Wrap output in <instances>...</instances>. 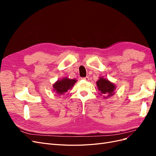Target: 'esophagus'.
<instances>
[{
    "mask_svg": "<svg viewBox=\"0 0 156 156\" xmlns=\"http://www.w3.org/2000/svg\"><path fill=\"white\" fill-rule=\"evenodd\" d=\"M83 79H84V80H85V81H88V80H89V77H88V76H87V77H84V78H83Z\"/></svg>",
    "mask_w": 156,
    "mask_h": 156,
    "instance_id": "34e87169",
    "label": "esophagus"
}]
</instances>
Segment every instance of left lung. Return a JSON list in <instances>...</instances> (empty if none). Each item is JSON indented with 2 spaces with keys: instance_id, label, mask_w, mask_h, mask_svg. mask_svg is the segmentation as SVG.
<instances>
[{
  "instance_id": "1",
  "label": "left lung",
  "mask_w": 156,
  "mask_h": 156,
  "mask_svg": "<svg viewBox=\"0 0 156 156\" xmlns=\"http://www.w3.org/2000/svg\"><path fill=\"white\" fill-rule=\"evenodd\" d=\"M96 84L98 87V90L102 95L109 97L114 94L113 92H114L116 87L114 84L108 81V80L100 78L99 81H97Z\"/></svg>"
}]
</instances>
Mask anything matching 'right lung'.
<instances>
[{
    "mask_svg": "<svg viewBox=\"0 0 156 156\" xmlns=\"http://www.w3.org/2000/svg\"><path fill=\"white\" fill-rule=\"evenodd\" d=\"M76 81H77L75 79L64 78L53 84L54 90L57 94H62L64 92H66L69 89L72 88Z\"/></svg>",
    "mask_w": 156,
    "mask_h": 156,
    "instance_id": "add662e5",
    "label": "right lung"
}]
</instances>
